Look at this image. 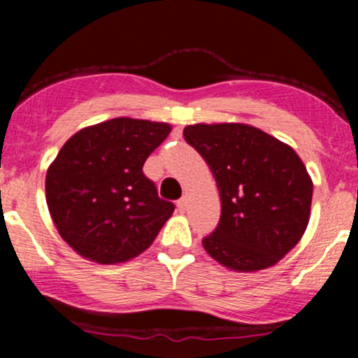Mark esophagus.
Instances as JSON below:
<instances>
[{
    "label": "esophagus",
    "mask_w": 358,
    "mask_h": 358,
    "mask_svg": "<svg viewBox=\"0 0 358 358\" xmlns=\"http://www.w3.org/2000/svg\"><path fill=\"white\" fill-rule=\"evenodd\" d=\"M176 209H178V213H185V209H187V201H185V199L176 201Z\"/></svg>",
    "instance_id": "1"
}]
</instances>
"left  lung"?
<instances>
[{
	"mask_svg": "<svg viewBox=\"0 0 358 358\" xmlns=\"http://www.w3.org/2000/svg\"><path fill=\"white\" fill-rule=\"evenodd\" d=\"M183 136L208 162L222 201L206 252L236 272L279 263L305 234L312 206V178L294 149L243 122L190 124Z\"/></svg>",
	"mask_w": 358,
	"mask_h": 358,
	"instance_id": "8db88e82",
	"label": "left lung"
}]
</instances>
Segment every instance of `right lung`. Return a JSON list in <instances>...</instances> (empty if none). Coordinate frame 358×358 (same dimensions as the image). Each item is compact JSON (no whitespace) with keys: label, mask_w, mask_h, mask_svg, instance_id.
I'll return each mask as SVG.
<instances>
[{"label":"right lung","mask_w":358,"mask_h":358,"mask_svg":"<svg viewBox=\"0 0 358 358\" xmlns=\"http://www.w3.org/2000/svg\"><path fill=\"white\" fill-rule=\"evenodd\" d=\"M168 122L115 117L79 129L46 171V204L60 237L100 265L128 262L154 243L175 211L143 175Z\"/></svg>","instance_id":"obj_1"}]
</instances>
